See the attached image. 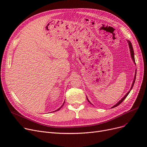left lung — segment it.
Masks as SVG:
<instances>
[{"label":"left lung","mask_w":147,"mask_h":147,"mask_svg":"<svg viewBox=\"0 0 147 147\" xmlns=\"http://www.w3.org/2000/svg\"><path fill=\"white\" fill-rule=\"evenodd\" d=\"M127 42H128V43H129V48H130V54H131V57H132V59H133V61H134V63H135V57H134V49H133V47H132V43H131V42H130V41H129V40H127ZM135 64H136V63H135ZM135 79H136V74H135V78H134V82H133V83H132V86H131V88H130V90L127 92V93L126 94V95L123 97L120 101L119 102H117L116 104H115L114 106H113L112 108H114V107H117V106H118L119 105H120L123 101H124L125 100V99L127 97V96L129 95V92H130V91L132 90V88H133V86H134V83H135ZM88 99V98H87ZM88 101L89 102V101L88 100Z\"/></svg>","instance_id":"obj_1"}]
</instances>
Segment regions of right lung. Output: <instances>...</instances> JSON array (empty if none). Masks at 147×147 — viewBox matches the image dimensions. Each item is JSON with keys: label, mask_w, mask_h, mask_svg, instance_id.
<instances>
[{"label": "right lung", "mask_w": 147, "mask_h": 147, "mask_svg": "<svg viewBox=\"0 0 147 147\" xmlns=\"http://www.w3.org/2000/svg\"><path fill=\"white\" fill-rule=\"evenodd\" d=\"M64 103H63V105H64ZM63 105H62V106H61V107H60V108H59V109H58V110H56V111H58V110H59V109H61V107H63ZM53 112H54V111H53Z\"/></svg>", "instance_id": "add662e5"}]
</instances>
